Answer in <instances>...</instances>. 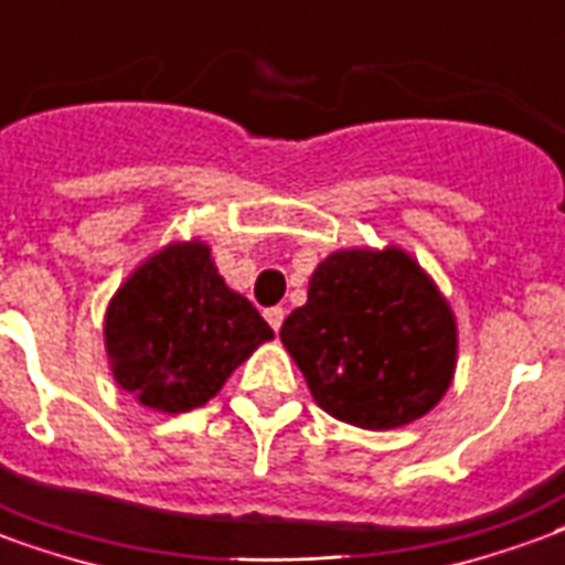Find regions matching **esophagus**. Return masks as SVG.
I'll return each mask as SVG.
<instances>
[{"label": "esophagus", "mask_w": 565, "mask_h": 565, "mask_svg": "<svg viewBox=\"0 0 565 565\" xmlns=\"http://www.w3.org/2000/svg\"><path fill=\"white\" fill-rule=\"evenodd\" d=\"M265 318H267V324H270V328L279 330V328H282V318H286V309H282V307L265 309Z\"/></svg>", "instance_id": "esophagus-1"}]
</instances>
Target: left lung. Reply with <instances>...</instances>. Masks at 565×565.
<instances>
[{"mask_svg": "<svg viewBox=\"0 0 565 565\" xmlns=\"http://www.w3.org/2000/svg\"><path fill=\"white\" fill-rule=\"evenodd\" d=\"M282 345L330 417L396 428L440 402L456 369V318L402 249H339L316 267Z\"/></svg>", "mask_w": 565, "mask_h": 565, "instance_id": "8db88e82", "label": "left lung"}]
</instances>
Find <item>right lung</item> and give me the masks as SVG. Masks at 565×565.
<instances>
[{
    "label": "right lung",
    "instance_id": "1",
    "mask_svg": "<svg viewBox=\"0 0 565 565\" xmlns=\"http://www.w3.org/2000/svg\"><path fill=\"white\" fill-rule=\"evenodd\" d=\"M106 354L121 390L146 408L205 405L253 348L274 337L223 282L205 244H172L139 267L106 309Z\"/></svg>",
    "mask_w": 565,
    "mask_h": 565
}]
</instances>
